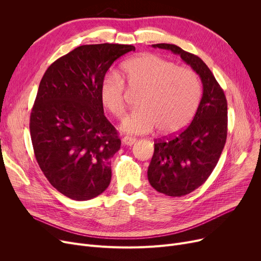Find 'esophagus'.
Masks as SVG:
<instances>
[{"label": "esophagus", "instance_id": "1", "mask_svg": "<svg viewBox=\"0 0 261 261\" xmlns=\"http://www.w3.org/2000/svg\"><path fill=\"white\" fill-rule=\"evenodd\" d=\"M121 142L127 146H131L136 142V139L132 138V136H123V138L121 139Z\"/></svg>", "mask_w": 261, "mask_h": 261}]
</instances>
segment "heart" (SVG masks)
<instances>
[{"label": "heart", "instance_id": "obj_1", "mask_svg": "<svg viewBox=\"0 0 261 261\" xmlns=\"http://www.w3.org/2000/svg\"><path fill=\"white\" fill-rule=\"evenodd\" d=\"M126 82L130 91H142L139 109L123 117L121 130L144 134L158 128L163 135L176 134L193 119L200 100V82L191 68L153 54H143L123 63L121 77L109 74L100 85V100L115 117L125 110Z\"/></svg>", "mask_w": 261, "mask_h": 261}]
</instances>
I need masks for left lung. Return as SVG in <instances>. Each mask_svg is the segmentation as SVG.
<instances>
[{
	"mask_svg": "<svg viewBox=\"0 0 261 261\" xmlns=\"http://www.w3.org/2000/svg\"><path fill=\"white\" fill-rule=\"evenodd\" d=\"M152 46L180 55L199 75L203 86L193 121L175 136L154 141V152L147 172L149 183L159 193L182 197L206 181L220 159L227 135V101L201 58L174 44Z\"/></svg>",
	"mask_w": 261,
	"mask_h": 261,
	"instance_id": "obj_1",
	"label": "left lung"
}]
</instances>
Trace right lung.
<instances>
[{
	"label": "right lung",
	"mask_w": 261,
	"mask_h": 261,
	"mask_svg": "<svg viewBox=\"0 0 261 261\" xmlns=\"http://www.w3.org/2000/svg\"><path fill=\"white\" fill-rule=\"evenodd\" d=\"M133 45H81L51 63L40 81L30 130L39 167L65 197L86 201L111 182L120 148L105 114L100 85L112 63Z\"/></svg>",
	"instance_id": "obj_1"
}]
</instances>
